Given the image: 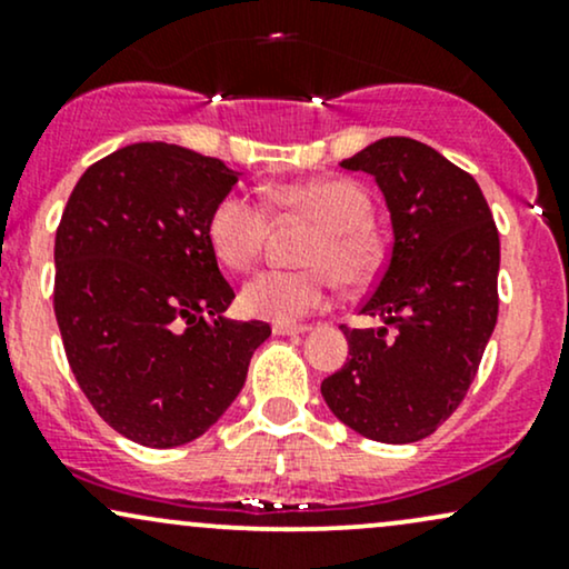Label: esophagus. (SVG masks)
<instances>
[{"mask_svg": "<svg viewBox=\"0 0 569 569\" xmlns=\"http://www.w3.org/2000/svg\"><path fill=\"white\" fill-rule=\"evenodd\" d=\"M272 331H276L278 337H299V335H305V331H310V326H297V323H276V326H272Z\"/></svg>", "mask_w": 569, "mask_h": 569, "instance_id": "34e87169", "label": "esophagus"}]
</instances>
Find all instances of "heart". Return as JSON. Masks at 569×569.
Returning a JSON list of instances; mask_svg holds the SVG:
<instances>
[{
    "instance_id": "obj_1",
    "label": "heart",
    "mask_w": 569,
    "mask_h": 569,
    "mask_svg": "<svg viewBox=\"0 0 569 569\" xmlns=\"http://www.w3.org/2000/svg\"><path fill=\"white\" fill-rule=\"evenodd\" d=\"M276 202L321 224L305 253L307 270L267 267L246 280L240 305L248 316L289 323L310 316L329 297V269L342 286H363L377 276L382 248L369 227L371 200L356 181L321 179L283 184ZM270 217L257 198L230 192L217 202L208 219V240L213 253L234 270H243L259 257Z\"/></svg>"
}]
</instances>
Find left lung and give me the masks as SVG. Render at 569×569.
<instances>
[{"mask_svg": "<svg viewBox=\"0 0 569 569\" xmlns=\"http://www.w3.org/2000/svg\"><path fill=\"white\" fill-rule=\"evenodd\" d=\"M339 166L377 181L393 246L361 305L382 326L345 329L323 401L371 441H420L460 407L498 323V227L473 176L428 143L388 136Z\"/></svg>", "mask_w": 569, "mask_h": 569, "instance_id": "1", "label": "left lung"}]
</instances>
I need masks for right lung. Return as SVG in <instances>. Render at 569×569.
I'll use <instances>...</instances> for the list:
<instances>
[{
	"instance_id": "obj_1",
	"label": "right lung",
	"mask_w": 569,
	"mask_h": 569,
	"mask_svg": "<svg viewBox=\"0 0 569 569\" xmlns=\"http://www.w3.org/2000/svg\"><path fill=\"white\" fill-rule=\"evenodd\" d=\"M217 158L166 141L90 166L56 232V321L93 409L152 449L194 441L246 385L262 321H232V286L208 240L238 184Z\"/></svg>"
}]
</instances>
